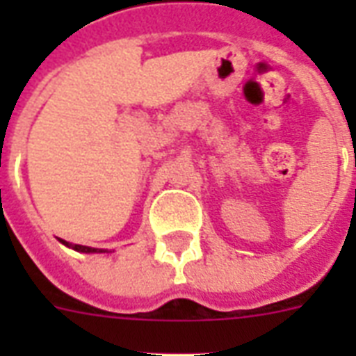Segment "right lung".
Instances as JSON below:
<instances>
[{"instance_id": "obj_1", "label": "right lung", "mask_w": 356, "mask_h": 356, "mask_svg": "<svg viewBox=\"0 0 356 356\" xmlns=\"http://www.w3.org/2000/svg\"><path fill=\"white\" fill-rule=\"evenodd\" d=\"M60 242L66 245V248H72L79 253H105V249H96V248H88V245H79V243H70L66 240H60Z\"/></svg>"}]
</instances>
